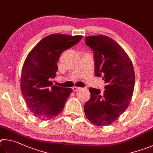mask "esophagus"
Here are the masks:
<instances>
[{"instance_id":"34e87169","label":"esophagus","mask_w":153,"mask_h":153,"mask_svg":"<svg viewBox=\"0 0 153 153\" xmlns=\"http://www.w3.org/2000/svg\"><path fill=\"white\" fill-rule=\"evenodd\" d=\"M79 89H80V88L78 87H72V90L74 91H77Z\"/></svg>"}]
</instances>
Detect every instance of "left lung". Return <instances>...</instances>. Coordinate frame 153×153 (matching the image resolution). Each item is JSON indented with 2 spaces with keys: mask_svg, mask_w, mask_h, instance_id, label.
Segmentation results:
<instances>
[{
  "mask_svg": "<svg viewBox=\"0 0 153 153\" xmlns=\"http://www.w3.org/2000/svg\"><path fill=\"white\" fill-rule=\"evenodd\" d=\"M85 43L94 52L95 75H103L106 85L103 94L90 88L91 97L85 104V114L93 124L109 126L129 106L134 89V70L126 52L108 36H88Z\"/></svg>",
  "mask_w": 153,
  "mask_h": 153,
  "instance_id": "obj_1",
  "label": "left lung"
}]
</instances>
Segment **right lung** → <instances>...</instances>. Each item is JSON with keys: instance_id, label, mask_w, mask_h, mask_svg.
Wrapping results in <instances>:
<instances>
[{"instance_id": "add662e5", "label": "right lung", "mask_w": 153, "mask_h": 153, "mask_svg": "<svg viewBox=\"0 0 153 153\" xmlns=\"http://www.w3.org/2000/svg\"><path fill=\"white\" fill-rule=\"evenodd\" d=\"M82 36L55 33L43 38L24 62L21 76V91L26 105L35 117L41 120L54 118L61 113L71 88L52 86L58 71L57 62L64 50L81 41Z\"/></svg>"}]
</instances>
